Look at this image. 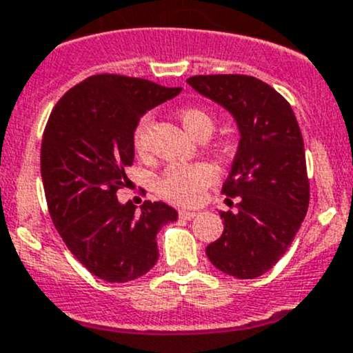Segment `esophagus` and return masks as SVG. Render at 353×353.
Listing matches in <instances>:
<instances>
[{"instance_id": "34e87169", "label": "esophagus", "mask_w": 353, "mask_h": 353, "mask_svg": "<svg viewBox=\"0 0 353 353\" xmlns=\"http://www.w3.org/2000/svg\"><path fill=\"white\" fill-rule=\"evenodd\" d=\"M179 215L182 216V219H185V221H190L194 216H198V212H192V210H180Z\"/></svg>"}]
</instances>
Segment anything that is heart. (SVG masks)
<instances>
[{"label": "heart", "mask_w": 353, "mask_h": 353, "mask_svg": "<svg viewBox=\"0 0 353 353\" xmlns=\"http://www.w3.org/2000/svg\"><path fill=\"white\" fill-rule=\"evenodd\" d=\"M182 125L190 137L198 140H206L213 131V115L199 106H185L179 112ZM150 128V119H141L140 124L134 129L132 143L138 152H145L147 148V134ZM215 150L221 155L231 154L232 147L229 141H219ZM216 173L210 164H190V166H173L166 170V173L159 180V190L164 198L180 205H194L203 198V192L215 182Z\"/></svg>", "instance_id": "heart-1"}]
</instances>
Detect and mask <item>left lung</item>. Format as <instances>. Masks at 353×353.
<instances>
[{
	"mask_svg": "<svg viewBox=\"0 0 353 353\" xmlns=\"http://www.w3.org/2000/svg\"><path fill=\"white\" fill-rule=\"evenodd\" d=\"M187 83L234 117L240 143L222 194L224 232L206 247L210 263L234 278H257L280 261L310 203L305 143L289 101L248 75H196ZM232 203L231 199H228Z\"/></svg>",
	"mask_w": 353,
	"mask_h": 353,
	"instance_id": "obj_1",
	"label": "left lung"
}]
</instances>
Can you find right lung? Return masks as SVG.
I'll return each mask as SVG.
<instances>
[{
	"label": "right lung",
	"instance_id": "add662e5",
	"mask_svg": "<svg viewBox=\"0 0 353 353\" xmlns=\"http://www.w3.org/2000/svg\"><path fill=\"white\" fill-rule=\"evenodd\" d=\"M145 79L94 75L70 89L52 110L41 140V180L57 232L80 263L105 282L143 276L157 263V232L176 210L119 203L134 159L141 115L180 94Z\"/></svg>",
	"mask_w": 353,
	"mask_h": 353
}]
</instances>
